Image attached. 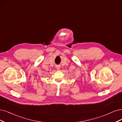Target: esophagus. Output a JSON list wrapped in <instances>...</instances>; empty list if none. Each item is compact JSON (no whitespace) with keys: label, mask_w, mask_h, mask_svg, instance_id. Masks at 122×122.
Here are the masks:
<instances>
[{"label":"esophagus","mask_w":122,"mask_h":122,"mask_svg":"<svg viewBox=\"0 0 122 122\" xmlns=\"http://www.w3.org/2000/svg\"><path fill=\"white\" fill-rule=\"evenodd\" d=\"M56 69L57 70H59L60 69V66H56Z\"/></svg>","instance_id":"obj_1"}]
</instances>
